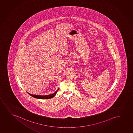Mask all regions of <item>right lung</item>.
I'll return each instance as SVG.
<instances>
[{
	"mask_svg": "<svg viewBox=\"0 0 133 133\" xmlns=\"http://www.w3.org/2000/svg\"><path fill=\"white\" fill-rule=\"evenodd\" d=\"M59 88L58 89L55 91V93L50 94V95H45V96H42V95H33V94H31L30 93L28 92L30 96H31L32 97L40 99H50L53 98L55 96L56 94L57 93V91L59 90Z\"/></svg>",
	"mask_w": 133,
	"mask_h": 133,
	"instance_id": "1",
	"label": "right lung"
}]
</instances>
